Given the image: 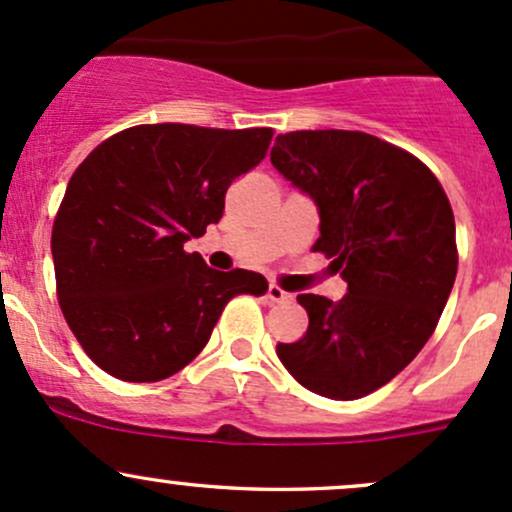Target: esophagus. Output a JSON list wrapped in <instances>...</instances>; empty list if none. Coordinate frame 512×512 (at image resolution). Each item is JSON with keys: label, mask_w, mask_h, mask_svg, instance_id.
<instances>
[{"label": "esophagus", "mask_w": 512, "mask_h": 512, "mask_svg": "<svg viewBox=\"0 0 512 512\" xmlns=\"http://www.w3.org/2000/svg\"><path fill=\"white\" fill-rule=\"evenodd\" d=\"M268 300L273 302V305H280V302H288L290 298H293V295L290 293H285L283 288H280V285H268Z\"/></svg>", "instance_id": "1"}]
</instances>
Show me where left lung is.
Listing matches in <instances>:
<instances>
[{
	"label": "left lung",
	"mask_w": 512,
	"mask_h": 512,
	"mask_svg": "<svg viewBox=\"0 0 512 512\" xmlns=\"http://www.w3.org/2000/svg\"><path fill=\"white\" fill-rule=\"evenodd\" d=\"M271 163L315 200L320 239L349 293L298 295L310 324L278 344L312 393L356 400L386 386L432 337L456 278L454 212L420 158L364 131L280 134Z\"/></svg>",
	"instance_id": "8db88e82"
}]
</instances>
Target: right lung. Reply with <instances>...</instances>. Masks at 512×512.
<instances>
[{
  "label": "right lung",
  "instance_id": "1",
  "mask_svg": "<svg viewBox=\"0 0 512 512\" xmlns=\"http://www.w3.org/2000/svg\"><path fill=\"white\" fill-rule=\"evenodd\" d=\"M273 129L139 124L102 141L70 178L51 251L65 322L119 381L156 383L205 349L234 295L261 273L214 271L183 249L224 212L239 175L266 158Z\"/></svg>",
  "mask_w": 512,
  "mask_h": 512
}]
</instances>
